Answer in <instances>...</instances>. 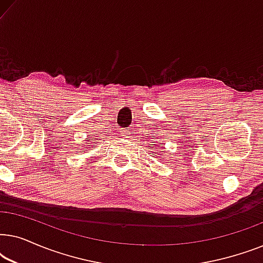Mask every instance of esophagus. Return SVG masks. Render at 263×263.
Listing matches in <instances>:
<instances>
[{
    "mask_svg": "<svg viewBox=\"0 0 263 263\" xmlns=\"http://www.w3.org/2000/svg\"><path fill=\"white\" fill-rule=\"evenodd\" d=\"M121 135H122V136H124V138H128L129 133H128V130H123V132L121 133Z\"/></svg>",
    "mask_w": 263,
    "mask_h": 263,
    "instance_id": "1",
    "label": "esophagus"
}]
</instances>
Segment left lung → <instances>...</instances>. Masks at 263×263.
<instances>
[{
    "label": "left lung",
    "instance_id": "1",
    "mask_svg": "<svg viewBox=\"0 0 263 263\" xmlns=\"http://www.w3.org/2000/svg\"><path fill=\"white\" fill-rule=\"evenodd\" d=\"M156 154H157V153H156Z\"/></svg>",
    "mask_w": 263,
    "mask_h": 263
}]
</instances>
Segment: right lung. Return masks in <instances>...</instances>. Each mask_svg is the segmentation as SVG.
<instances>
[{"label":"right lung","instance_id":"add662e5","mask_svg":"<svg viewBox=\"0 0 263 263\" xmlns=\"http://www.w3.org/2000/svg\"><path fill=\"white\" fill-rule=\"evenodd\" d=\"M87 141H88V142H91V141H95V140H93V139H89V140H87Z\"/></svg>","mask_w":263,"mask_h":263}]
</instances>
